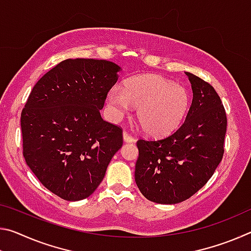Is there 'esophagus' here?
<instances>
[{
	"label": "esophagus",
	"mask_w": 251,
	"mask_h": 251,
	"mask_svg": "<svg viewBox=\"0 0 251 251\" xmlns=\"http://www.w3.org/2000/svg\"><path fill=\"white\" fill-rule=\"evenodd\" d=\"M123 139H124V142H126V143H134L135 142V138L131 137V136L127 134L126 131L123 133Z\"/></svg>",
	"instance_id": "1"
}]
</instances>
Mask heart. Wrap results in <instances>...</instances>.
<instances>
[{"label":"heart","mask_w":251,"mask_h":251,"mask_svg":"<svg viewBox=\"0 0 251 251\" xmlns=\"http://www.w3.org/2000/svg\"><path fill=\"white\" fill-rule=\"evenodd\" d=\"M107 105L114 120L137 107L136 117L151 136H164L184 121L190 105L188 91L157 75H142L127 79L124 86H113Z\"/></svg>","instance_id":"1"}]
</instances>
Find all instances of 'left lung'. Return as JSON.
Wrapping results in <instances>:
<instances>
[{"label": "left lung", "mask_w": 251, "mask_h": 251, "mask_svg": "<svg viewBox=\"0 0 251 251\" xmlns=\"http://www.w3.org/2000/svg\"><path fill=\"white\" fill-rule=\"evenodd\" d=\"M193 101L175 133L159 141L137 142L135 181L148 201L172 205L205 186L223 159L227 117L210 84L186 72Z\"/></svg>", "instance_id": "8db88e82"}]
</instances>
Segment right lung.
<instances>
[{"label": "right lung", "instance_id": "right-lung-1", "mask_svg": "<svg viewBox=\"0 0 251 251\" xmlns=\"http://www.w3.org/2000/svg\"><path fill=\"white\" fill-rule=\"evenodd\" d=\"M121 71L105 59L69 58L28 96L21 114L23 156L37 179L62 199L91 196L123 145L122 129L100 113Z\"/></svg>", "mask_w": 251, "mask_h": 251}]
</instances>
